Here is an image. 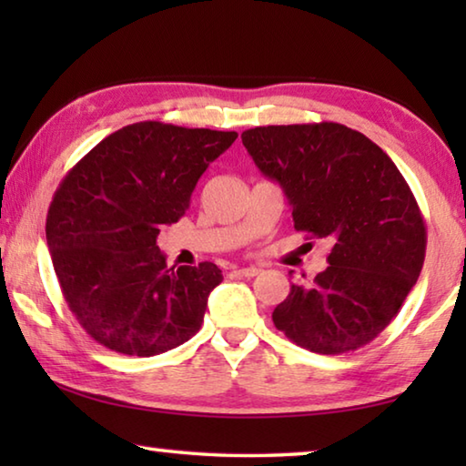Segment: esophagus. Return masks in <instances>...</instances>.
Masks as SVG:
<instances>
[{
  "mask_svg": "<svg viewBox=\"0 0 466 466\" xmlns=\"http://www.w3.org/2000/svg\"><path fill=\"white\" fill-rule=\"evenodd\" d=\"M236 273L242 275V278H255V275L261 273L258 267H240V269H236Z\"/></svg>",
  "mask_w": 466,
  "mask_h": 466,
  "instance_id": "34e87169",
  "label": "esophagus"
}]
</instances>
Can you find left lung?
<instances>
[{"label":"left lung","instance_id":"obj_1","mask_svg":"<svg viewBox=\"0 0 466 466\" xmlns=\"http://www.w3.org/2000/svg\"><path fill=\"white\" fill-rule=\"evenodd\" d=\"M242 144L283 188L296 230L333 244L325 271L291 283L273 325L322 356L374 341L420 278L428 244L403 175L372 139L339 123L255 127Z\"/></svg>","mask_w":466,"mask_h":466}]
</instances>
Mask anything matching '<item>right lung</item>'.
<instances>
[{"mask_svg": "<svg viewBox=\"0 0 466 466\" xmlns=\"http://www.w3.org/2000/svg\"><path fill=\"white\" fill-rule=\"evenodd\" d=\"M238 137L141 121L94 146L53 195L46 244L69 310L94 341L149 358L188 341L222 283L214 263L167 267L156 238Z\"/></svg>", "mask_w": 466, "mask_h": 466, "instance_id": "add662e5", "label": "right lung"}]
</instances>
